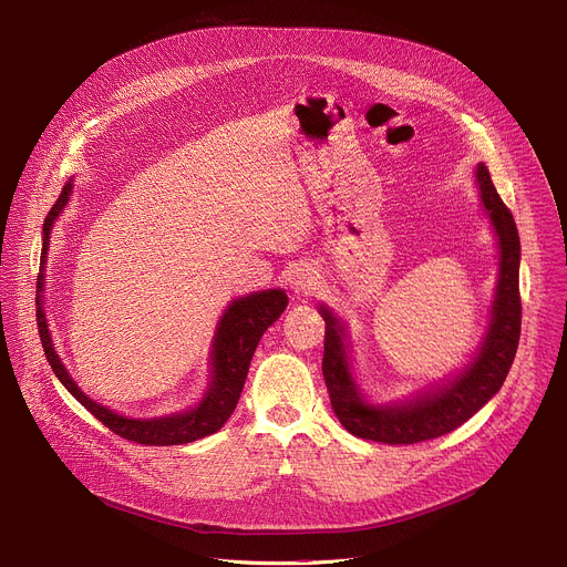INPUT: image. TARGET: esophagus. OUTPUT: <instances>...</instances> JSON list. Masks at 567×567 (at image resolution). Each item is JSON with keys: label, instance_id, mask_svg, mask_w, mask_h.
Listing matches in <instances>:
<instances>
[{"label": "esophagus", "instance_id": "obj_1", "mask_svg": "<svg viewBox=\"0 0 567 567\" xmlns=\"http://www.w3.org/2000/svg\"><path fill=\"white\" fill-rule=\"evenodd\" d=\"M316 285H318V278L309 267H300L291 276V289L298 296H311L316 291Z\"/></svg>", "mask_w": 567, "mask_h": 567}]
</instances>
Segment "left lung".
<instances>
[{
	"label": "left lung",
	"mask_w": 567,
	"mask_h": 567,
	"mask_svg": "<svg viewBox=\"0 0 567 567\" xmlns=\"http://www.w3.org/2000/svg\"><path fill=\"white\" fill-rule=\"evenodd\" d=\"M475 177L482 204L487 208L498 233L501 278L489 334L484 339L477 359L455 381L433 394L403 403V406H370V403L361 399V392L352 381L339 320L330 309L320 307V313L328 322L322 377H326L332 409L339 422L357 437L381 444H417L446 435L473 417L507 379L520 339V239L514 215L494 188L489 171L484 168V164L477 166Z\"/></svg>",
	"instance_id": "left-lung-1"
}]
</instances>
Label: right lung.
<instances>
[{
  "instance_id": "add662e5",
  "label": "right lung",
  "mask_w": 567,
  "mask_h": 567,
  "mask_svg": "<svg viewBox=\"0 0 567 567\" xmlns=\"http://www.w3.org/2000/svg\"><path fill=\"white\" fill-rule=\"evenodd\" d=\"M71 184H66L49 210L44 219V241H42V256L40 262L44 265L47 260V249H49V233L53 226V219L60 215L62 206L69 202ZM42 274H38V332L40 341L47 354L49 365L53 368L55 377L62 381V385L80 401L83 406L99 420L103 422L112 433L121 435L123 440L145 444V446H173V444H188L195 440H202L224 426V422L230 417V413L237 406V399L241 394V388H245L247 372L251 365V357L260 343V337L267 332L269 326L280 318V313L287 307V293L280 289H269V291H258L247 298H237L224 313L215 346H213V383L204 396V401L195 411L173 415V417H161V420H127L121 417L112 411H107L101 403L90 399L83 390L75 385V381L69 377L64 370L62 361L58 359L51 334L47 330V318L42 311Z\"/></svg>"
}]
</instances>
